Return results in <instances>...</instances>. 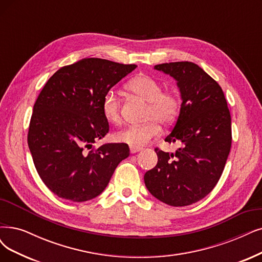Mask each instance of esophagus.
I'll list each match as a JSON object with an SVG mask.
<instances>
[{
	"label": "esophagus",
	"instance_id": "1",
	"mask_svg": "<svg viewBox=\"0 0 262 262\" xmlns=\"http://www.w3.org/2000/svg\"><path fill=\"white\" fill-rule=\"evenodd\" d=\"M129 150H130V153H136V152H139L141 150V148H137V147H129Z\"/></svg>",
	"mask_w": 262,
	"mask_h": 262
}]
</instances>
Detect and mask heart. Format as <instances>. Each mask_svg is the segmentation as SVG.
I'll return each mask as SVG.
<instances>
[{
    "label": "heart",
    "mask_w": 262,
    "mask_h": 262,
    "mask_svg": "<svg viewBox=\"0 0 262 262\" xmlns=\"http://www.w3.org/2000/svg\"><path fill=\"white\" fill-rule=\"evenodd\" d=\"M127 89L140 99L148 102L142 125H130L115 134L119 142L140 148L160 134V124L168 126L177 119L180 110L178 96L171 91H163L162 84L149 75L134 77L127 84ZM102 114L104 119L113 124L121 122L120 99L112 92H108L102 99Z\"/></svg>",
    "instance_id": "1"
}]
</instances>
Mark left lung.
<instances>
[{
  "label": "left lung",
  "mask_w": 262,
  "mask_h": 262,
  "mask_svg": "<svg viewBox=\"0 0 262 262\" xmlns=\"http://www.w3.org/2000/svg\"><path fill=\"white\" fill-rule=\"evenodd\" d=\"M177 81L178 120L165 141L179 142L175 153L156 149L158 164L144 173L151 194L170 206L191 205L215 188L232 142L231 115L219 84L189 61L154 66Z\"/></svg>",
  "instance_id": "8db88e82"
}]
</instances>
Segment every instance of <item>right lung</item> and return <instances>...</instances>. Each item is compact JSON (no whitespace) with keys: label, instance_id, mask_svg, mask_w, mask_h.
<instances>
[{"label":"right lung","instance_id":"obj_1","mask_svg":"<svg viewBox=\"0 0 262 262\" xmlns=\"http://www.w3.org/2000/svg\"><path fill=\"white\" fill-rule=\"evenodd\" d=\"M136 64L84 58L55 72L33 106L28 146L45 186L57 196L85 202L108 186L120 162L129 156L126 143H93L109 132L102 99Z\"/></svg>","mask_w":262,"mask_h":262}]
</instances>
